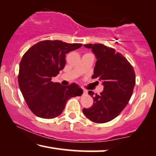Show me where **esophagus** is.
I'll use <instances>...</instances> for the list:
<instances>
[{
	"label": "esophagus",
	"mask_w": 156,
	"mask_h": 156,
	"mask_svg": "<svg viewBox=\"0 0 156 156\" xmlns=\"http://www.w3.org/2000/svg\"><path fill=\"white\" fill-rule=\"evenodd\" d=\"M87 93H88L87 90L83 89V95H86V94H87Z\"/></svg>",
	"instance_id": "esophagus-1"
}]
</instances>
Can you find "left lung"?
<instances>
[{
  "instance_id": "8db88e82",
  "label": "left lung",
  "mask_w": 156,
  "mask_h": 156,
  "mask_svg": "<svg viewBox=\"0 0 156 156\" xmlns=\"http://www.w3.org/2000/svg\"><path fill=\"white\" fill-rule=\"evenodd\" d=\"M91 49L97 61L92 78H98L104 86L100 95L89 90L93 105L83 113L93 122L103 123L118 116L126 107L135 85L133 66L125 57L112 48L102 44H83Z\"/></svg>"
}]
</instances>
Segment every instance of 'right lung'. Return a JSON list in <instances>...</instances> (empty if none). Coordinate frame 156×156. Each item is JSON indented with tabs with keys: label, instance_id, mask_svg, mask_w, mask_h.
Returning a JSON list of instances; mask_svg holds the SVG:
<instances>
[{
	"label": "right lung",
	"instance_id": "right-lung-1",
	"mask_svg": "<svg viewBox=\"0 0 156 156\" xmlns=\"http://www.w3.org/2000/svg\"><path fill=\"white\" fill-rule=\"evenodd\" d=\"M82 44L61 40H44L31 47L20 64L18 82L26 104L35 115L42 119L59 116L68 100L80 96L83 90L76 83L62 86L52 82L66 65V54Z\"/></svg>",
	"mask_w": 156,
	"mask_h": 156
}]
</instances>
